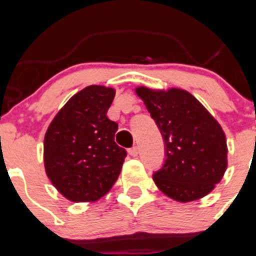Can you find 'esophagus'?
<instances>
[{
  "mask_svg": "<svg viewBox=\"0 0 256 256\" xmlns=\"http://www.w3.org/2000/svg\"><path fill=\"white\" fill-rule=\"evenodd\" d=\"M138 152H140L138 146H134V148H130V150H128V154H130V156H137V155H138Z\"/></svg>",
  "mask_w": 256,
  "mask_h": 256,
  "instance_id": "1",
  "label": "esophagus"
}]
</instances>
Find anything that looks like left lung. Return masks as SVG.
I'll use <instances>...</instances> for the list:
<instances>
[{
  "label": "left lung",
  "instance_id": "obj_1",
  "mask_svg": "<svg viewBox=\"0 0 256 256\" xmlns=\"http://www.w3.org/2000/svg\"><path fill=\"white\" fill-rule=\"evenodd\" d=\"M134 91L164 138L166 159L154 173L158 188L178 202L206 196L227 170V140L220 124L184 90L140 86Z\"/></svg>",
  "mask_w": 256,
  "mask_h": 256
}]
</instances>
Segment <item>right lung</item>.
<instances>
[{
  "mask_svg": "<svg viewBox=\"0 0 256 256\" xmlns=\"http://www.w3.org/2000/svg\"><path fill=\"white\" fill-rule=\"evenodd\" d=\"M114 97V88L88 86L70 97L47 128L44 170L73 202L105 196L122 172L126 151L115 144L118 124L106 115Z\"/></svg>",
  "mask_w": 256,
  "mask_h": 256,
  "instance_id": "obj_1",
  "label": "right lung"
}]
</instances>
